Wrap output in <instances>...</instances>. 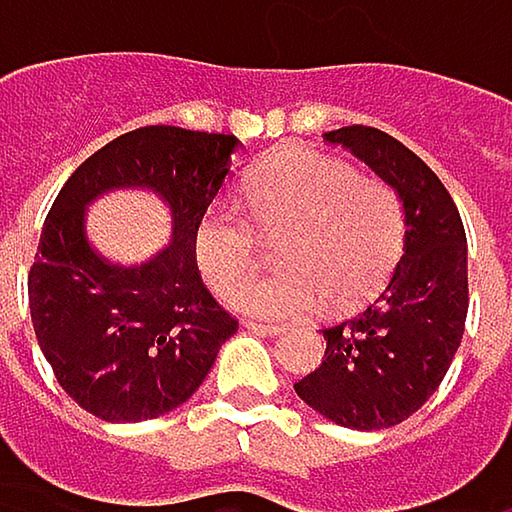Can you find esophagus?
<instances>
[{
	"label": "esophagus",
	"instance_id": "esophagus-1",
	"mask_svg": "<svg viewBox=\"0 0 512 512\" xmlns=\"http://www.w3.org/2000/svg\"><path fill=\"white\" fill-rule=\"evenodd\" d=\"M249 332H257V335H278L281 332V326H275V323H260V320H246L243 323Z\"/></svg>",
	"mask_w": 512,
	"mask_h": 512
}]
</instances>
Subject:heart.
Instances as JSON below:
<instances>
[{"mask_svg": "<svg viewBox=\"0 0 512 512\" xmlns=\"http://www.w3.org/2000/svg\"><path fill=\"white\" fill-rule=\"evenodd\" d=\"M246 216L213 204L195 225L192 255L216 293H231L259 262L258 233L282 237V272L250 282L231 305L260 320L356 308L376 296L406 249L403 195L344 159L290 148L269 156L243 186ZM258 233L255 235L254 231Z\"/></svg>", "mask_w": 512, "mask_h": 512, "instance_id": "obj_1", "label": "heart"}]
</instances>
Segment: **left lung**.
<instances>
[{"label":"left lung","instance_id":"8db88e82","mask_svg":"<svg viewBox=\"0 0 512 512\" xmlns=\"http://www.w3.org/2000/svg\"><path fill=\"white\" fill-rule=\"evenodd\" d=\"M364 159L406 204V249L382 293L323 329L326 356L293 388L323 418L385 430L415 415L442 385L468 314V249L460 210L436 171L376 127L323 136Z\"/></svg>","mask_w":512,"mask_h":512}]
</instances>
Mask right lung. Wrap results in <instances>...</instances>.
Returning a JSON list of instances; mask_svg holds the SVG:
<instances>
[{
  "mask_svg": "<svg viewBox=\"0 0 512 512\" xmlns=\"http://www.w3.org/2000/svg\"><path fill=\"white\" fill-rule=\"evenodd\" d=\"M237 139L139 127L91 154L61 186L29 269V311L58 385L103 421H148L186 403L237 320L204 287L192 255L198 219L219 195ZM145 185L172 207V246L115 267L84 240V204Z\"/></svg>",
  "mask_w": 512,
  "mask_h": 512,
  "instance_id": "right-lung-1",
  "label": "right lung"
}]
</instances>
